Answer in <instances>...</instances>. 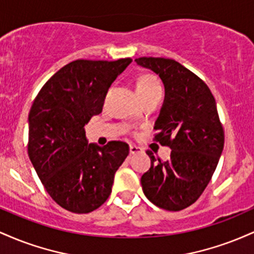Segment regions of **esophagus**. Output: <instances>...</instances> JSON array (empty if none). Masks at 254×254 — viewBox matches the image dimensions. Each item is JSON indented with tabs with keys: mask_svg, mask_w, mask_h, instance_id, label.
<instances>
[{
	"mask_svg": "<svg viewBox=\"0 0 254 254\" xmlns=\"http://www.w3.org/2000/svg\"><path fill=\"white\" fill-rule=\"evenodd\" d=\"M138 153H142L141 148L137 147V145L131 144L130 145V154H138Z\"/></svg>",
	"mask_w": 254,
	"mask_h": 254,
	"instance_id": "34e87169",
	"label": "esophagus"
}]
</instances>
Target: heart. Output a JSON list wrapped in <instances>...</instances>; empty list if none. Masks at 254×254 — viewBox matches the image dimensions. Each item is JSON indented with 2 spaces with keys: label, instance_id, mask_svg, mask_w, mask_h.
I'll list each match as a JSON object with an SVG mask.
<instances>
[{
  "label": "heart",
  "instance_id": "1",
  "mask_svg": "<svg viewBox=\"0 0 254 254\" xmlns=\"http://www.w3.org/2000/svg\"><path fill=\"white\" fill-rule=\"evenodd\" d=\"M136 90L137 93H138L139 98L143 100L144 98L149 97L151 94L162 92V88L159 80H157L154 75L144 74L142 75V76H139L138 80H137Z\"/></svg>",
  "mask_w": 254,
  "mask_h": 254
}]
</instances>
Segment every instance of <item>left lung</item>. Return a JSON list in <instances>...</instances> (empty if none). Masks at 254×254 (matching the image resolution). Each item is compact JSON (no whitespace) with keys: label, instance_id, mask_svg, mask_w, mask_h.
Returning a JSON list of instances; mask_svg holds the SVG:
<instances>
[{"label":"left lung","instance_id":"1","mask_svg":"<svg viewBox=\"0 0 254 254\" xmlns=\"http://www.w3.org/2000/svg\"><path fill=\"white\" fill-rule=\"evenodd\" d=\"M135 62L164 82L165 100L154 139L172 149L166 161L147 151L151 165L141 178L142 189L159 208L183 210L205 190L222 154L224 131L216 101L205 82L177 61L139 57Z\"/></svg>","mask_w":254,"mask_h":254}]
</instances>
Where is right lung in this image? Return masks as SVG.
Masks as SVG:
<instances>
[{
  "instance_id": "obj_1",
  "label": "right lung",
  "mask_w": 254,
  "mask_h": 254,
  "mask_svg": "<svg viewBox=\"0 0 254 254\" xmlns=\"http://www.w3.org/2000/svg\"><path fill=\"white\" fill-rule=\"evenodd\" d=\"M131 62L74 61L34 99L28 115V156L45 190L65 210L88 214L103 205L115 173L129 155L125 142L88 144L84 125L101 113L107 90Z\"/></svg>"
}]
</instances>
